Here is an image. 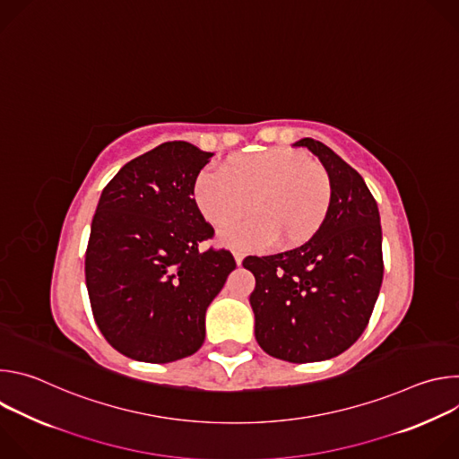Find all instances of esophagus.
I'll return each mask as SVG.
<instances>
[{
	"label": "esophagus",
	"instance_id": "esophagus-1",
	"mask_svg": "<svg viewBox=\"0 0 459 459\" xmlns=\"http://www.w3.org/2000/svg\"><path fill=\"white\" fill-rule=\"evenodd\" d=\"M234 259H236V265H241L243 264V254L234 252Z\"/></svg>",
	"mask_w": 459,
	"mask_h": 459
}]
</instances>
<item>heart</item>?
<instances>
[{
	"instance_id": "obj_1",
	"label": "heart",
	"mask_w": 459,
	"mask_h": 459,
	"mask_svg": "<svg viewBox=\"0 0 459 459\" xmlns=\"http://www.w3.org/2000/svg\"><path fill=\"white\" fill-rule=\"evenodd\" d=\"M194 204L214 227L234 223L248 207L252 216L223 230L220 241L238 250H267L308 243L333 205V181L305 152L274 147L234 156L223 172L204 170L194 183Z\"/></svg>"
}]
</instances>
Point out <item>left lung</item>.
I'll return each mask as SVG.
<instances>
[{
	"label": "left lung",
	"mask_w": 459,
	"mask_h": 459,
	"mask_svg": "<svg viewBox=\"0 0 459 459\" xmlns=\"http://www.w3.org/2000/svg\"><path fill=\"white\" fill-rule=\"evenodd\" d=\"M333 181V205L305 245L274 255H248L254 334L267 354L290 363L331 359L365 331L383 281L377 204L363 178L333 149L303 138Z\"/></svg>",
	"instance_id": "obj_1"
}]
</instances>
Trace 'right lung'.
I'll return each mask as SVG.
<instances>
[{"label": "right lung", "instance_id": "1", "mask_svg": "<svg viewBox=\"0 0 459 459\" xmlns=\"http://www.w3.org/2000/svg\"><path fill=\"white\" fill-rule=\"evenodd\" d=\"M212 152L167 142L128 161L103 188L85 254L94 319L123 356L186 358L205 342V312L236 269L192 194Z\"/></svg>", "mask_w": 459, "mask_h": 459}]
</instances>
